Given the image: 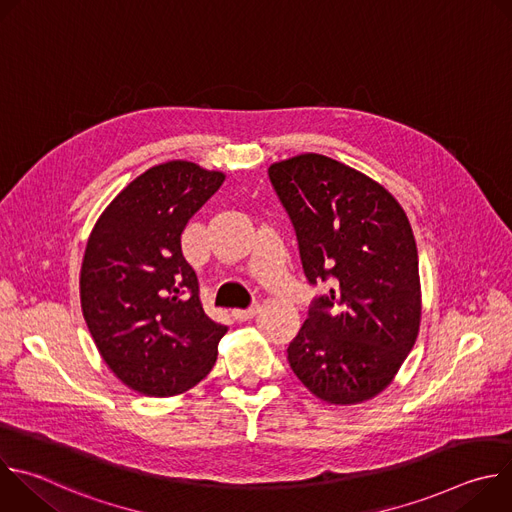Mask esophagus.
<instances>
[{
	"label": "esophagus",
	"mask_w": 512,
	"mask_h": 512,
	"mask_svg": "<svg viewBox=\"0 0 512 512\" xmlns=\"http://www.w3.org/2000/svg\"><path fill=\"white\" fill-rule=\"evenodd\" d=\"M257 310H259V304H251L249 308H239V310H233V316L237 318V320H249V318H253L255 314H257Z\"/></svg>",
	"instance_id": "1"
}]
</instances>
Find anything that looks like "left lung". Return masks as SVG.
Returning a JSON list of instances; mask_svg holds the SVG:
<instances>
[{
  "instance_id": "obj_1",
  "label": "left lung",
  "mask_w": 512,
  "mask_h": 512,
  "mask_svg": "<svg viewBox=\"0 0 512 512\" xmlns=\"http://www.w3.org/2000/svg\"><path fill=\"white\" fill-rule=\"evenodd\" d=\"M267 174L294 225L308 283H332L289 342V367L328 403L371 399L391 383L419 332V265L407 216L383 186L320 154L273 164Z\"/></svg>"
}]
</instances>
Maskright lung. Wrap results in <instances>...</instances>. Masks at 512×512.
<instances>
[{"label":"right lung","instance_id":"right-lung-1","mask_svg":"<svg viewBox=\"0 0 512 512\" xmlns=\"http://www.w3.org/2000/svg\"><path fill=\"white\" fill-rule=\"evenodd\" d=\"M223 180L190 162L150 168L117 194L87 243L85 322L109 369L143 395L188 391L216 362L227 326L202 310L182 231Z\"/></svg>","mask_w":512,"mask_h":512}]
</instances>
